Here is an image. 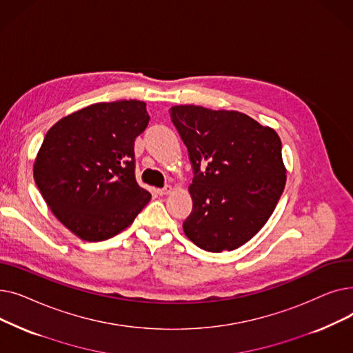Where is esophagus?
I'll list each match as a JSON object with an SVG mask.
<instances>
[{
  "label": "esophagus",
  "mask_w": 353,
  "mask_h": 353,
  "mask_svg": "<svg viewBox=\"0 0 353 353\" xmlns=\"http://www.w3.org/2000/svg\"><path fill=\"white\" fill-rule=\"evenodd\" d=\"M172 192V188L170 186H164L163 189H157V193L160 194V196H165V194H169Z\"/></svg>",
  "instance_id": "esophagus-1"
}]
</instances>
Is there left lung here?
I'll use <instances>...</instances> for the list:
<instances>
[{"label":"left lung","mask_w":353,"mask_h":353,"mask_svg":"<svg viewBox=\"0 0 353 353\" xmlns=\"http://www.w3.org/2000/svg\"><path fill=\"white\" fill-rule=\"evenodd\" d=\"M169 111L194 176L193 209L183 230L203 250H234L265 226L283 193L282 141L273 128L239 111Z\"/></svg>","instance_id":"left-lung-1"}]
</instances>
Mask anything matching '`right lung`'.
Wrapping results in <instances>:
<instances>
[{"label": "right lung", "instance_id": "1", "mask_svg": "<svg viewBox=\"0 0 353 353\" xmlns=\"http://www.w3.org/2000/svg\"><path fill=\"white\" fill-rule=\"evenodd\" d=\"M145 103L91 104L55 123L34 163L48 208L88 242L116 236L152 199L136 181L134 140L148 124Z\"/></svg>", "mask_w": 353, "mask_h": 353}]
</instances>
